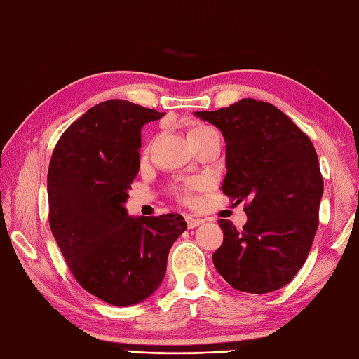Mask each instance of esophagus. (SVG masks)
Returning <instances> with one entry per match:
<instances>
[{
	"label": "esophagus",
	"instance_id": "esophagus-1",
	"mask_svg": "<svg viewBox=\"0 0 359 359\" xmlns=\"http://www.w3.org/2000/svg\"><path fill=\"white\" fill-rule=\"evenodd\" d=\"M186 222H187V226L189 228H197L198 225H201L203 219H197V217H192V215H186Z\"/></svg>",
	"mask_w": 359,
	"mask_h": 359
}]
</instances>
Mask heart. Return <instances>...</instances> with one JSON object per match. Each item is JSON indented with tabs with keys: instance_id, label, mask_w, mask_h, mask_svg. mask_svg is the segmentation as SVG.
<instances>
[{
	"instance_id": "b5f03b06",
	"label": "heart",
	"mask_w": 359,
	"mask_h": 359,
	"mask_svg": "<svg viewBox=\"0 0 359 359\" xmlns=\"http://www.w3.org/2000/svg\"><path fill=\"white\" fill-rule=\"evenodd\" d=\"M209 131H214L211 126H206V125H195L194 128H191V130H189V140L191 139H195V137H198V136H201V134H206V133H209ZM197 187V182H191V184L189 186H186L184 187V192H182V198H184L186 201H192V197H191V191L192 189H195Z\"/></svg>"
}]
</instances>
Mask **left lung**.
<instances>
[{
    "instance_id": "8db88e82",
    "label": "left lung",
    "mask_w": 359,
    "mask_h": 359,
    "mask_svg": "<svg viewBox=\"0 0 359 359\" xmlns=\"http://www.w3.org/2000/svg\"><path fill=\"white\" fill-rule=\"evenodd\" d=\"M195 116L225 139L222 192L247 201L242 229L219 220L214 266L241 292H273L305 264L319 226L323 178L313 142L278 107L253 98Z\"/></svg>"
}]
</instances>
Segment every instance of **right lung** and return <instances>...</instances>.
Listing matches in <instances>:
<instances>
[{"instance_id":"add662e5","label":"right lung","mask_w":359,"mask_h":359,"mask_svg":"<svg viewBox=\"0 0 359 359\" xmlns=\"http://www.w3.org/2000/svg\"><path fill=\"white\" fill-rule=\"evenodd\" d=\"M164 116L107 100L67 128L50 161L51 233L79 285L114 306L136 305L161 286L187 228L181 214L131 217L123 206L139 173L142 126Z\"/></svg>"}]
</instances>
